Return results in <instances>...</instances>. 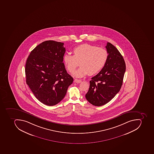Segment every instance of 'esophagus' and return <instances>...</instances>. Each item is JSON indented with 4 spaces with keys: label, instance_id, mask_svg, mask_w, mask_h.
<instances>
[{
    "label": "esophagus",
    "instance_id": "34e87169",
    "mask_svg": "<svg viewBox=\"0 0 154 154\" xmlns=\"http://www.w3.org/2000/svg\"><path fill=\"white\" fill-rule=\"evenodd\" d=\"M74 82H77V83H80V82H82V80H79V79H75V80H74Z\"/></svg>",
    "mask_w": 154,
    "mask_h": 154
}]
</instances>
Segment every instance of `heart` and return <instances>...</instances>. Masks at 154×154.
I'll return each mask as SVG.
<instances>
[{
	"instance_id": "heart-1",
	"label": "heart",
	"mask_w": 154,
	"mask_h": 154,
	"mask_svg": "<svg viewBox=\"0 0 154 154\" xmlns=\"http://www.w3.org/2000/svg\"><path fill=\"white\" fill-rule=\"evenodd\" d=\"M73 55L66 53L64 63L67 69L72 72L78 65L80 68L73 73L74 76L82 77L89 73L96 74L103 69L106 64L108 54L106 50L89 44H83L74 48Z\"/></svg>"
}]
</instances>
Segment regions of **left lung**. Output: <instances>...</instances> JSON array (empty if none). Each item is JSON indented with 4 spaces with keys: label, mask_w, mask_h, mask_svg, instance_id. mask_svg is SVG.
<instances>
[{
    "label": "left lung",
    "mask_w": 154,
    "mask_h": 154,
    "mask_svg": "<svg viewBox=\"0 0 154 154\" xmlns=\"http://www.w3.org/2000/svg\"><path fill=\"white\" fill-rule=\"evenodd\" d=\"M108 57L104 68L90 81L86 99L91 104L100 106L110 102L119 92L126 69L124 58L116 47L106 46Z\"/></svg>",
    "instance_id": "1"
}]
</instances>
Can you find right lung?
<instances>
[{"label":"right lung","instance_id":"1","mask_svg":"<svg viewBox=\"0 0 154 154\" xmlns=\"http://www.w3.org/2000/svg\"><path fill=\"white\" fill-rule=\"evenodd\" d=\"M63 45L55 41L43 42L31 51L26 63V83L36 98L48 106L60 102L73 82L63 63Z\"/></svg>","mask_w":154,"mask_h":154}]
</instances>
